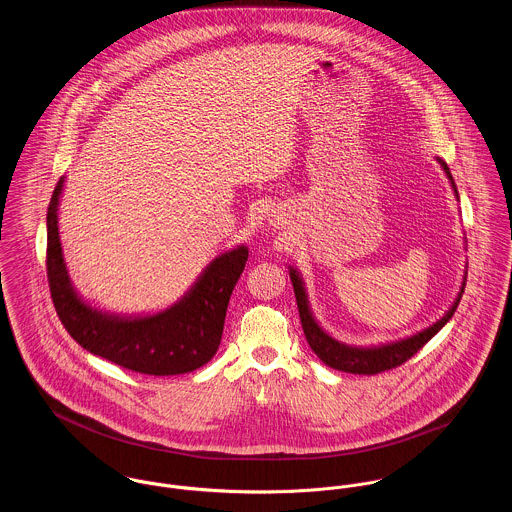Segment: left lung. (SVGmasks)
<instances>
[{
	"label": "left lung",
	"mask_w": 512,
	"mask_h": 512,
	"mask_svg": "<svg viewBox=\"0 0 512 512\" xmlns=\"http://www.w3.org/2000/svg\"><path fill=\"white\" fill-rule=\"evenodd\" d=\"M439 163L443 165V171L447 173V177L451 179V185H453V191L457 195V189H455V183H453V177L449 173V167L447 163H443L439 159ZM290 278H292L293 292H295V301H297V309H299V319H301V327H303V333H305V339L309 343V347L313 349V353L331 368L335 370H343V372H353V374H378V372H384V370H392L396 366L404 365L408 359H412L436 333L439 329L453 317L455 309H457V303L461 299V293L457 297V301L453 303V307L447 311V315L438 321L436 325H432L430 329L410 337V339H404V341H398V343H392V345H384V347H372V349H357V347H347L335 339H331L313 319L309 307H307V297H305V290H303V284H301V278L297 276V272L290 268ZM463 292V288H461Z\"/></svg>",
	"instance_id": "left-lung-1"
}]
</instances>
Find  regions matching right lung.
Here are the masks:
<instances>
[{
	"label": "right lung",
	"mask_w": 512,
	"mask_h": 512,
	"mask_svg": "<svg viewBox=\"0 0 512 512\" xmlns=\"http://www.w3.org/2000/svg\"><path fill=\"white\" fill-rule=\"evenodd\" d=\"M61 191L63 177L47 209V278L57 315L74 341L114 365L153 376L207 365L219 349L230 293L244 272L248 248L215 258L193 290L163 313L138 319L102 315L80 301L67 276L57 226Z\"/></svg>",
	"instance_id": "right-lung-1"
}]
</instances>
